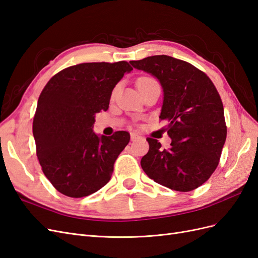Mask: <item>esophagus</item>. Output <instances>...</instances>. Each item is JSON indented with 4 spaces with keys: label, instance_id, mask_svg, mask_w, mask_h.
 I'll list each match as a JSON object with an SVG mask.
<instances>
[{
    "label": "esophagus",
    "instance_id": "obj_1",
    "mask_svg": "<svg viewBox=\"0 0 258 258\" xmlns=\"http://www.w3.org/2000/svg\"><path fill=\"white\" fill-rule=\"evenodd\" d=\"M130 138H131V141H137V140L141 139V137H140L138 134H136V132H131Z\"/></svg>",
    "mask_w": 258,
    "mask_h": 258
}]
</instances>
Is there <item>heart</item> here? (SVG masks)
Listing matches in <instances>:
<instances>
[{"instance_id":"heart-1","label":"heart","mask_w":258,"mask_h":258,"mask_svg":"<svg viewBox=\"0 0 258 258\" xmlns=\"http://www.w3.org/2000/svg\"><path fill=\"white\" fill-rule=\"evenodd\" d=\"M148 80H152V79H150V77H141V79H140L138 82H142V81H148Z\"/></svg>"}]
</instances>
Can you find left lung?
<instances>
[{
    "mask_svg": "<svg viewBox=\"0 0 258 258\" xmlns=\"http://www.w3.org/2000/svg\"><path fill=\"white\" fill-rule=\"evenodd\" d=\"M135 69L156 77L163 91L159 118L168 122L171 147L147 138L141 167L156 183L190 191L215 171L226 141L224 107L209 77L188 62L159 54L130 61Z\"/></svg>",
    "mask_w": 258,
    "mask_h": 258,
    "instance_id": "8db88e82",
    "label": "left lung"
}]
</instances>
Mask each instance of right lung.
I'll return each instance as SVG.
<instances>
[{
    "instance_id": "add662e5",
    "label": "right lung",
    "mask_w": 258,
    "mask_h": 258,
    "mask_svg": "<svg viewBox=\"0 0 258 258\" xmlns=\"http://www.w3.org/2000/svg\"><path fill=\"white\" fill-rule=\"evenodd\" d=\"M131 71L126 61L81 63L62 70L44 87L33 119L36 155L45 176L66 196H89L111 179L130 135L100 136L92 128L96 114L107 111L117 83Z\"/></svg>"
}]
</instances>
